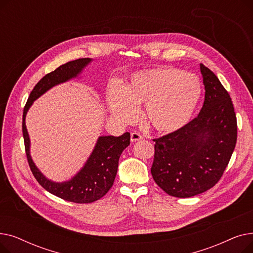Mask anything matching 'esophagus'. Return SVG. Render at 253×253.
Listing matches in <instances>:
<instances>
[{"label":"esophagus","instance_id":"esophagus-1","mask_svg":"<svg viewBox=\"0 0 253 253\" xmlns=\"http://www.w3.org/2000/svg\"><path fill=\"white\" fill-rule=\"evenodd\" d=\"M140 139H142V136H141L140 133H138V132H136V131L132 132V133H131V141H132V142L138 141V140H140Z\"/></svg>","mask_w":253,"mask_h":253}]
</instances>
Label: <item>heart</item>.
Returning <instances> with one entry per match:
<instances>
[{
    "label": "heart",
    "mask_w": 253,
    "mask_h": 253,
    "mask_svg": "<svg viewBox=\"0 0 253 253\" xmlns=\"http://www.w3.org/2000/svg\"><path fill=\"white\" fill-rule=\"evenodd\" d=\"M201 94L197 76L160 66L134 73L123 88H110L108 103L112 114L123 122L133 121L136 106L144 104L148 125L161 133H171L190 121Z\"/></svg>",
    "instance_id": "heart-1"
}]
</instances>
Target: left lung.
Returning <instances> with one entry per match:
<instances>
[{
  "label": "left lung",
  "instance_id": "8db88e82",
  "mask_svg": "<svg viewBox=\"0 0 253 253\" xmlns=\"http://www.w3.org/2000/svg\"><path fill=\"white\" fill-rule=\"evenodd\" d=\"M200 70L205 86L200 113L182 128L154 139L152 176L165 193L177 198L214 187L237 142V118L230 94L214 73L202 63Z\"/></svg>",
  "mask_w": 253,
  "mask_h": 253
}]
</instances>
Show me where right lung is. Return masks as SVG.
Returning a JSON list of instances; mask_svg holds the SVG:
<instances>
[{"label": "right lung", "instance_id": "1", "mask_svg": "<svg viewBox=\"0 0 253 253\" xmlns=\"http://www.w3.org/2000/svg\"><path fill=\"white\" fill-rule=\"evenodd\" d=\"M91 61L90 58H79L66 62L55 71L44 76L32 90L25 103L22 116V133L24 138L25 154L33 174L37 181L49 193L65 201L86 204L99 200L113 187L117 175L119 158L130 144V133L121 136H100L94 150L84 167L69 181L53 182L47 179L33 162L30 154V137L25 126V116L33 102L57 84L77 77Z\"/></svg>", "mask_w": 253, "mask_h": 253}]
</instances>
